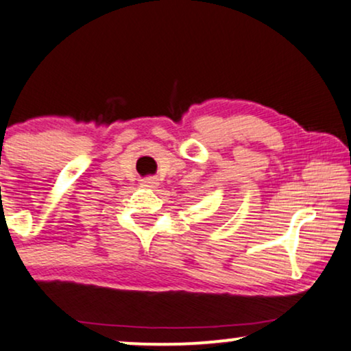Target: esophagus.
Segmentation results:
<instances>
[{
	"instance_id": "34e87169",
	"label": "esophagus",
	"mask_w": 351,
	"mask_h": 351,
	"mask_svg": "<svg viewBox=\"0 0 351 351\" xmlns=\"http://www.w3.org/2000/svg\"><path fill=\"white\" fill-rule=\"evenodd\" d=\"M143 188H147V189H152V188H157V180L156 178H146L143 180Z\"/></svg>"
}]
</instances>
